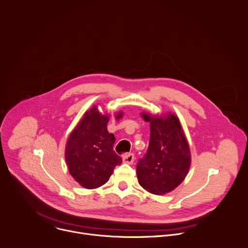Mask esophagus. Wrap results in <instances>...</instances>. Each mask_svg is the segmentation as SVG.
I'll list each match as a JSON object with an SVG mask.
<instances>
[{"label": "esophagus", "instance_id": "obj_1", "mask_svg": "<svg viewBox=\"0 0 248 248\" xmlns=\"http://www.w3.org/2000/svg\"><path fill=\"white\" fill-rule=\"evenodd\" d=\"M123 161H124V163H127V164L133 163V161H134V155H133V154H130V153L125 154V155L123 156Z\"/></svg>", "mask_w": 248, "mask_h": 248}]
</instances>
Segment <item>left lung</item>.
Segmentation results:
<instances>
[{
  "label": "left lung",
  "instance_id": "obj_1",
  "mask_svg": "<svg viewBox=\"0 0 248 248\" xmlns=\"http://www.w3.org/2000/svg\"><path fill=\"white\" fill-rule=\"evenodd\" d=\"M150 123V143L136 167L140 186L155 195H164L178 187L191 167V151L178 117L141 113Z\"/></svg>",
  "mask_w": 248,
  "mask_h": 248
}]
</instances>
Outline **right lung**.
Here are the masks:
<instances>
[{"label":"right lung","mask_w":248,"mask_h":248,"mask_svg":"<svg viewBox=\"0 0 248 248\" xmlns=\"http://www.w3.org/2000/svg\"><path fill=\"white\" fill-rule=\"evenodd\" d=\"M109 119V115L93 106L79 120L66 143L65 160L69 172L86 189L104 185L116 166L122 163V157L113 150L116 138L107 130Z\"/></svg>","instance_id":"add662e5"}]
</instances>
